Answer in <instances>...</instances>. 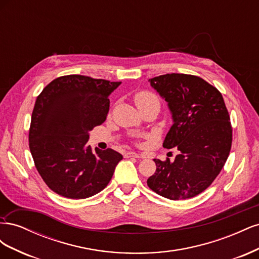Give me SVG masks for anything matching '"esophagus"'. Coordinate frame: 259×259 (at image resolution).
Wrapping results in <instances>:
<instances>
[{
	"label": "esophagus",
	"instance_id": "1",
	"mask_svg": "<svg viewBox=\"0 0 259 259\" xmlns=\"http://www.w3.org/2000/svg\"><path fill=\"white\" fill-rule=\"evenodd\" d=\"M125 158H139V154L136 153V152H133V151H130V152H126L125 153Z\"/></svg>",
	"mask_w": 259,
	"mask_h": 259
}]
</instances>
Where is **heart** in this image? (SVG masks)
<instances>
[{
    "instance_id": "1",
    "label": "heart",
    "mask_w": 259,
    "mask_h": 259,
    "mask_svg": "<svg viewBox=\"0 0 259 259\" xmlns=\"http://www.w3.org/2000/svg\"><path fill=\"white\" fill-rule=\"evenodd\" d=\"M134 99V103L138 107L139 110H143V109L151 106H158L160 107V98L159 96L150 91H139L136 92L133 96Z\"/></svg>"
}]
</instances>
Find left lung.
Returning <instances> with one entry per match:
<instances>
[{
    "instance_id": "obj_1",
    "label": "left lung",
    "mask_w": 259,
    "mask_h": 259,
    "mask_svg": "<svg viewBox=\"0 0 259 259\" xmlns=\"http://www.w3.org/2000/svg\"><path fill=\"white\" fill-rule=\"evenodd\" d=\"M168 103L174 124L163 147H177L173 162L154 159L155 173L147 185L169 200L200 194L221 173L232 144V127L222 93L202 77L167 73L149 79Z\"/></svg>"
}]
</instances>
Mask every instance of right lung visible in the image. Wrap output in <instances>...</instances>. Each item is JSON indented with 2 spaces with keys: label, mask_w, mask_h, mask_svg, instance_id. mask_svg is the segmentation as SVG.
<instances>
[{
  "label": "right lung",
  "mask_w": 259,
  "mask_h": 259,
  "mask_svg": "<svg viewBox=\"0 0 259 259\" xmlns=\"http://www.w3.org/2000/svg\"><path fill=\"white\" fill-rule=\"evenodd\" d=\"M121 84L91 76H59L37 96L31 116L29 148L51 190L68 199H86L107 187L123 156L88 145L89 132L103 124L109 95Z\"/></svg>",
  "instance_id": "obj_1"
}]
</instances>
